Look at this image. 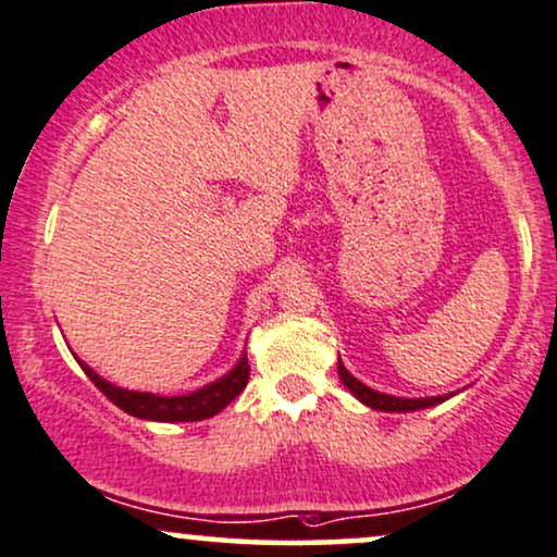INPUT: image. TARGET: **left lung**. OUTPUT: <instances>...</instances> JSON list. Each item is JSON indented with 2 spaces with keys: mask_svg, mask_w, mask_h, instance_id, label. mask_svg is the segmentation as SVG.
Instances as JSON below:
<instances>
[{
  "mask_svg": "<svg viewBox=\"0 0 557 557\" xmlns=\"http://www.w3.org/2000/svg\"><path fill=\"white\" fill-rule=\"evenodd\" d=\"M338 374L341 382L351 389L354 397H359L363 405L374 410H384V413H410V410H421V408H431V405L444 403L446 397L451 395H438V397H393V395H384V393H374L372 387L361 384L356 380L354 374H348V369L338 363Z\"/></svg>",
  "mask_w": 557,
  "mask_h": 557,
  "instance_id": "obj_1",
  "label": "left lung"
}]
</instances>
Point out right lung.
Segmentation results:
<instances>
[{
  "mask_svg": "<svg viewBox=\"0 0 557 557\" xmlns=\"http://www.w3.org/2000/svg\"><path fill=\"white\" fill-rule=\"evenodd\" d=\"M79 367L85 369V374L92 380L95 387H98L113 405H119L121 410H126L128 416L144 418V421H164V423L203 421V418L216 416L219 410H224L226 405L243 393L247 380H250V363H247L245 354L243 359L235 363V369H232L230 374H224L222 380L206 384V387L196 389V393L177 395V397L134 393V389L115 387V384L102 380L98 372H92L85 361H79Z\"/></svg>",
  "mask_w": 557,
  "mask_h": 557,
  "instance_id": "add662e5",
  "label": "right lung"
}]
</instances>
